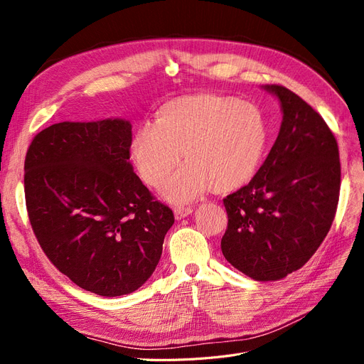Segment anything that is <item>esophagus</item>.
<instances>
[{
	"instance_id": "esophagus-1",
	"label": "esophagus",
	"mask_w": 364,
	"mask_h": 364,
	"mask_svg": "<svg viewBox=\"0 0 364 364\" xmlns=\"http://www.w3.org/2000/svg\"><path fill=\"white\" fill-rule=\"evenodd\" d=\"M190 214H193V208H190V206H176L174 208V218L176 220H182L185 217H188Z\"/></svg>"
}]
</instances>
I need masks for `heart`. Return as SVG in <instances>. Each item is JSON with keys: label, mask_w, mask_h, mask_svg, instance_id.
<instances>
[{"label": "heart", "mask_w": 364, "mask_h": 364, "mask_svg": "<svg viewBox=\"0 0 364 364\" xmlns=\"http://www.w3.org/2000/svg\"><path fill=\"white\" fill-rule=\"evenodd\" d=\"M269 127L261 109L230 95L194 94L165 103L156 124L136 127L130 155L146 183L162 186L171 202H190L214 188L229 193L252 181L267 149Z\"/></svg>", "instance_id": "obj_1"}]
</instances>
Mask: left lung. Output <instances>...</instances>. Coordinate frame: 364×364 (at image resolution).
Returning <instances> with one entry per match:
<instances>
[{
	"label": "left lung",
	"instance_id": "1",
	"mask_svg": "<svg viewBox=\"0 0 364 364\" xmlns=\"http://www.w3.org/2000/svg\"><path fill=\"white\" fill-rule=\"evenodd\" d=\"M279 100L277 141L253 179L223 200L222 252L255 281L299 270L333 225L340 193L337 141L323 118L279 85L262 86Z\"/></svg>",
	"mask_w": 364,
	"mask_h": 364
}]
</instances>
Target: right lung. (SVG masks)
<instances>
[{"mask_svg": "<svg viewBox=\"0 0 364 364\" xmlns=\"http://www.w3.org/2000/svg\"><path fill=\"white\" fill-rule=\"evenodd\" d=\"M123 118L63 121L33 138L24 164L28 218L48 259L80 289L115 297L155 272L173 211L134 173Z\"/></svg>", "mask_w": 364, "mask_h": 364, "instance_id": "right-lung-1", "label": "right lung"}]
</instances>
